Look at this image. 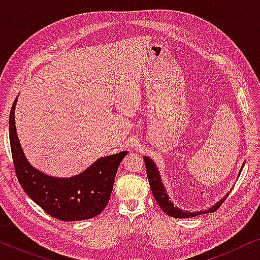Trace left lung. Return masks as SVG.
I'll use <instances>...</instances> for the list:
<instances>
[{
  "label": "left lung",
  "instance_id": "obj_1",
  "mask_svg": "<svg viewBox=\"0 0 260 260\" xmlns=\"http://www.w3.org/2000/svg\"><path fill=\"white\" fill-rule=\"evenodd\" d=\"M144 162H145V167H147V176H148L149 184H150V189L152 191V194H154V198L156 199V202H157L159 207L162 208V211L165 212L167 215L173 216V218L187 219V218H193V216H197L200 214H206V213H213L223 204V201H225L227 197H229V194H227L225 198L221 199L219 202H216L214 206H212V207L207 209V211L195 212V213H190L188 211H181L180 208L174 207L172 201L169 200L168 195L166 193L165 187H163V184L161 182V177H159V174L157 172V168H156L155 163L152 162L150 158L147 157V156H144ZM243 167H241V169H243Z\"/></svg>",
  "mask_w": 260,
  "mask_h": 260
}]
</instances>
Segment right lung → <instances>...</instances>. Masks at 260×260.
Masks as SVG:
<instances>
[{"mask_svg": "<svg viewBox=\"0 0 260 260\" xmlns=\"http://www.w3.org/2000/svg\"><path fill=\"white\" fill-rule=\"evenodd\" d=\"M16 99L10 110L9 140L21 187L31 200L55 219L77 221L97 216L108 205L117 170L127 151L99 158L85 172L70 179L45 175L28 163L21 149L14 117Z\"/></svg>", "mask_w": 260, "mask_h": 260, "instance_id": "1", "label": "right lung"}]
</instances>
